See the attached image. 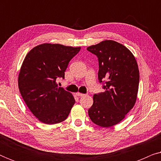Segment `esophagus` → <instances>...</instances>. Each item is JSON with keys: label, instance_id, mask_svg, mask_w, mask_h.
Masks as SVG:
<instances>
[{"label": "esophagus", "instance_id": "esophagus-1", "mask_svg": "<svg viewBox=\"0 0 161 161\" xmlns=\"http://www.w3.org/2000/svg\"><path fill=\"white\" fill-rule=\"evenodd\" d=\"M76 95L78 96V97H83V96H84L85 94H82V93H80V92H77Z\"/></svg>", "mask_w": 161, "mask_h": 161}]
</instances>
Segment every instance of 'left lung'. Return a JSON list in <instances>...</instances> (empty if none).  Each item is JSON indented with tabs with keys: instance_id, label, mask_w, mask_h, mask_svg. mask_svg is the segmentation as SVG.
Returning <instances> with one entry per match:
<instances>
[{
	"instance_id": "obj_1",
	"label": "left lung",
	"mask_w": 161,
	"mask_h": 161,
	"mask_svg": "<svg viewBox=\"0 0 161 161\" xmlns=\"http://www.w3.org/2000/svg\"><path fill=\"white\" fill-rule=\"evenodd\" d=\"M98 58V79L104 92L94 94L89 116L103 127L120 122L135 105L139 84V70L135 57L122 44L105 40L87 47Z\"/></svg>"
}]
</instances>
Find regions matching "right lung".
Listing matches in <instances>:
<instances>
[{"instance_id":"add662e5","label":"right lung","mask_w":161,"mask_h":161,"mask_svg":"<svg viewBox=\"0 0 161 161\" xmlns=\"http://www.w3.org/2000/svg\"><path fill=\"white\" fill-rule=\"evenodd\" d=\"M80 47L45 43L30 50L18 77V87L32 114L47 125L64 121L75 100L71 93L58 87L56 80L64 79L70 60Z\"/></svg>"}]
</instances>
